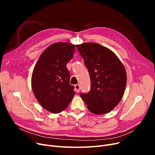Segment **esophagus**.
I'll use <instances>...</instances> for the list:
<instances>
[{
  "mask_svg": "<svg viewBox=\"0 0 155 155\" xmlns=\"http://www.w3.org/2000/svg\"><path fill=\"white\" fill-rule=\"evenodd\" d=\"M75 91L77 93L79 92V91H80V85H78V84L75 85Z\"/></svg>",
  "mask_w": 155,
  "mask_h": 155,
  "instance_id": "esophagus-1",
  "label": "esophagus"
}]
</instances>
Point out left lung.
I'll return each instance as SVG.
<instances>
[{
	"label": "left lung",
	"mask_w": 155,
	"mask_h": 155,
	"mask_svg": "<svg viewBox=\"0 0 155 155\" xmlns=\"http://www.w3.org/2000/svg\"><path fill=\"white\" fill-rule=\"evenodd\" d=\"M91 77V91L80 94L91 112L102 115L115 108L123 98L127 82L123 64L109 48L97 43L76 45Z\"/></svg>",
	"instance_id": "8db88e82"
}]
</instances>
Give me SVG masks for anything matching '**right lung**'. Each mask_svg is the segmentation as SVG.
I'll return each mask as SVG.
<instances>
[{
  "mask_svg": "<svg viewBox=\"0 0 155 155\" xmlns=\"http://www.w3.org/2000/svg\"><path fill=\"white\" fill-rule=\"evenodd\" d=\"M75 49V45L68 43L52 44L40 55L32 71L31 86L35 97L44 109L53 114L66 109L75 95L67 68Z\"/></svg>",
  "mask_w": 155,
  "mask_h": 155,
  "instance_id": "right-lung-1",
  "label": "right lung"
}]
</instances>
